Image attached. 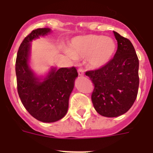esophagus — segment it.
<instances>
[{
  "mask_svg": "<svg viewBox=\"0 0 153 153\" xmlns=\"http://www.w3.org/2000/svg\"><path fill=\"white\" fill-rule=\"evenodd\" d=\"M78 75H80V76H81V75H84V70H83L82 69H81V68H80V69H78Z\"/></svg>",
  "mask_w": 153,
  "mask_h": 153,
  "instance_id": "34e87169",
  "label": "esophagus"
}]
</instances>
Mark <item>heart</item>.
I'll return each mask as SVG.
<instances>
[{"instance_id":"b5f03b06","label":"heart","mask_w":153,"mask_h":153,"mask_svg":"<svg viewBox=\"0 0 153 153\" xmlns=\"http://www.w3.org/2000/svg\"><path fill=\"white\" fill-rule=\"evenodd\" d=\"M113 39L105 36L86 35L74 38L68 51L75 58H87L91 67L100 68L108 63L116 51Z\"/></svg>"}]
</instances>
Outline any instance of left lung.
<instances>
[{
	"instance_id": "8db88e82",
	"label": "left lung",
	"mask_w": 153,
	"mask_h": 153,
	"mask_svg": "<svg viewBox=\"0 0 153 153\" xmlns=\"http://www.w3.org/2000/svg\"><path fill=\"white\" fill-rule=\"evenodd\" d=\"M117 50L107 64L86 72L94 89L91 95L96 111L107 117L126 113L137 98L139 87V60L129 39L114 32Z\"/></svg>"
}]
</instances>
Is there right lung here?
Here are the masks:
<instances>
[{
  "label": "right lung",
  "mask_w": 153,
  "mask_h": 153,
  "mask_svg": "<svg viewBox=\"0 0 153 153\" xmlns=\"http://www.w3.org/2000/svg\"><path fill=\"white\" fill-rule=\"evenodd\" d=\"M49 32V28H38L28 34L19 46L16 61L17 90L22 103L31 116L43 123L56 122L66 115L69 96L78 76L74 66L53 68L40 81L30 69V42Z\"/></svg>",
  "instance_id": "obj_1"
}]
</instances>
